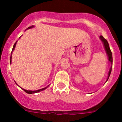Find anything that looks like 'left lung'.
Instances as JSON below:
<instances>
[{"label": "left lung", "instance_id": "8db88e82", "mask_svg": "<svg viewBox=\"0 0 122 122\" xmlns=\"http://www.w3.org/2000/svg\"><path fill=\"white\" fill-rule=\"evenodd\" d=\"M100 39H101V40L102 41V42H103V45H104V49H105L106 51V53H107V56H108L109 61V62H111V68H110L109 69V71L108 76H107V80H106V81H107L108 80V79L109 77L110 74H111V71H112V54L111 51V49H110L109 45L107 41L106 40L103 36H101V35L100 36Z\"/></svg>", "mask_w": 122, "mask_h": 122}]
</instances>
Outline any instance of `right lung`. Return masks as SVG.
<instances>
[{
	"instance_id": "obj_1",
	"label": "right lung",
	"mask_w": 122,
	"mask_h": 122,
	"mask_svg": "<svg viewBox=\"0 0 122 122\" xmlns=\"http://www.w3.org/2000/svg\"><path fill=\"white\" fill-rule=\"evenodd\" d=\"M33 27H34V26H33V25H32V26L29 27H28L27 29H31V28ZM16 43H17V41L16 42V43H15V45H14V46H13V47L12 51H11V57H10V63H11V54H12V52H13V50H14V49H15V46H16ZM15 83L16 84V82H15ZM48 86H48L46 87H45V88H43V89H40V90H34V91H32V90H25V89H22L24 90V91L25 92H26L27 93H29V94H32V93H37V92H39L42 91V90H45V89H46V88H47V87H48Z\"/></svg>"
}]
</instances>
